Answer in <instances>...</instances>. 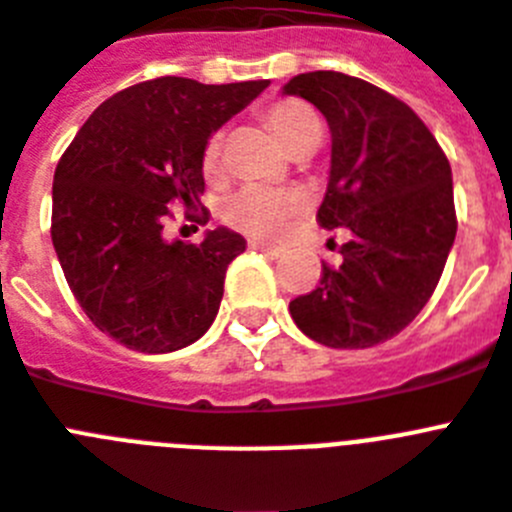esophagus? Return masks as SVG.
Listing matches in <instances>:
<instances>
[{"mask_svg":"<svg viewBox=\"0 0 512 512\" xmlns=\"http://www.w3.org/2000/svg\"><path fill=\"white\" fill-rule=\"evenodd\" d=\"M249 249H255V252H263V255H270V257L281 255V249H278V247H270V244H265V242H255V239L249 242Z\"/></svg>","mask_w":512,"mask_h":512,"instance_id":"1","label":"esophagus"}]
</instances>
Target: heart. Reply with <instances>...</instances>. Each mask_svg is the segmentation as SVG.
Masks as SVG:
<instances>
[{"mask_svg": "<svg viewBox=\"0 0 512 512\" xmlns=\"http://www.w3.org/2000/svg\"><path fill=\"white\" fill-rule=\"evenodd\" d=\"M263 122L291 153H299L307 145L317 143V137H320V122H317L315 111L304 106L302 101H294V98L270 103L263 111ZM221 153L223 137L221 132H216V135L208 137L203 158H200L203 174L208 179L221 176ZM299 208H302V195L296 190H273V187L252 184V187H244L234 197H229V203L223 205V221L242 234L270 239L281 231L283 223L289 221Z\"/></svg>", "mask_w": 512, "mask_h": 512, "instance_id": "b5f03b06", "label": "heart"}]
</instances>
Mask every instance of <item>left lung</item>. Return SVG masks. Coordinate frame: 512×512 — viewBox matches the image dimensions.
Returning a JSON list of instances; mask_svg holds the SVG:
<instances>
[{
    "label": "left lung",
    "mask_w": 512,
    "mask_h": 512,
    "mask_svg": "<svg viewBox=\"0 0 512 512\" xmlns=\"http://www.w3.org/2000/svg\"><path fill=\"white\" fill-rule=\"evenodd\" d=\"M283 93L328 119L330 182L322 229H346L338 268L291 299L304 336L330 349H369L398 336L435 294L458 218L445 150L414 109L388 90L343 75L304 72Z\"/></svg>",
    "instance_id": "left-lung-1"
}]
</instances>
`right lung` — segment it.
Listing matches in <instances>:
<instances>
[{"instance_id":"1","label":"right lung","mask_w":512,"mask_h":512,"mask_svg":"<svg viewBox=\"0 0 512 512\" xmlns=\"http://www.w3.org/2000/svg\"><path fill=\"white\" fill-rule=\"evenodd\" d=\"M268 80L205 85L156 77L119 90L80 127L54 171L51 242L77 304L101 333L143 354L184 349L213 325L226 268L244 236L163 239L184 218L205 226L203 148Z\"/></svg>"}]
</instances>
